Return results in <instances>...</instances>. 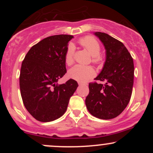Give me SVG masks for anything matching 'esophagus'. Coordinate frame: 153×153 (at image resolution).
I'll return each instance as SVG.
<instances>
[{
    "label": "esophagus",
    "mask_w": 153,
    "mask_h": 153,
    "mask_svg": "<svg viewBox=\"0 0 153 153\" xmlns=\"http://www.w3.org/2000/svg\"><path fill=\"white\" fill-rule=\"evenodd\" d=\"M78 85H84V83H82V82H78Z\"/></svg>",
    "instance_id": "esophagus-1"
}]
</instances>
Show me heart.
Wrapping results in <instances>:
<instances>
[{
  "instance_id": "b5f03b06",
  "label": "heart",
  "mask_w": 153,
  "mask_h": 153,
  "mask_svg": "<svg viewBox=\"0 0 153 153\" xmlns=\"http://www.w3.org/2000/svg\"><path fill=\"white\" fill-rule=\"evenodd\" d=\"M79 43L92 56L91 62L95 65H101L103 62V58L100 54L101 45L98 40L92 36H85L79 39ZM75 46L73 44H69L67 47L65 61L68 65H71L74 62ZM96 72L91 66H84L76 65L71 68L68 71V76L73 80L80 82H85L90 79L94 78Z\"/></svg>"
}]
</instances>
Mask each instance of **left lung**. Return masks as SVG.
I'll list each match as a JSON object with an SVG mask.
<instances>
[{"label": "left lung", "instance_id": "obj_1", "mask_svg": "<svg viewBox=\"0 0 153 153\" xmlns=\"http://www.w3.org/2000/svg\"><path fill=\"white\" fill-rule=\"evenodd\" d=\"M106 49V61L96 80L89 83L85 99L88 111L101 119L119 116L130 101L134 83V62L124 44L106 33L95 32Z\"/></svg>", "mask_w": 153, "mask_h": 153}]
</instances>
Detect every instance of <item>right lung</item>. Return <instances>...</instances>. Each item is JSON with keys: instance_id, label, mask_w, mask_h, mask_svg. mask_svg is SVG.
I'll use <instances>...</instances> for the list:
<instances>
[{"instance_id": "add662e5", "label": "right lung", "mask_w": 153, "mask_h": 153, "mask_svg": "<svg viewBox=\"0 0 153 153\" xmlns=\"http://www.w3.org/2000/svg\"><path fill=\"white\" fill-rule=\"evenodd\" d=\"M72 35L48 36L34 45L21 68L19 85L24 106L42 122H52L64 114L78 84L73 79L57 83L67 73L65 55Z\"/></svg>"}]
</instances>
